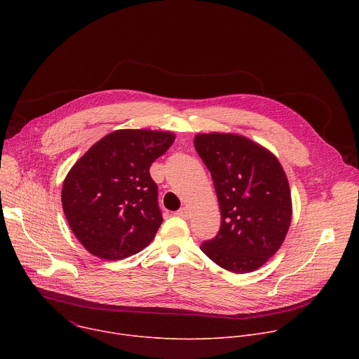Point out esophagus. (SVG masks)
<instances>
[{
	"instance_id": "obj_1",
	"label": "esophagus",
	"mask_w": 359,
	"mask_h": 359,
	"mask_svg": "<svg viewBox=\"0 0 359 359\" xmlns=\"http://www.w3.org/2000/svg\"><path fill=\"white\" fill-rule=\"evenodd\" d=\"M176 216H179V217H182V219H189L190 212H189L187 208H182V209H179V210L176 212Z\"/></svg>"
}]
</instances>
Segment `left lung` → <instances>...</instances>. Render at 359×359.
<instances>
[{
  "label": "left lung",
  "instance_id": "obj_1",
  "mask_svg": "<svg viewBox=\"0 0 359 359\" xmlns=\"http://www.w3.org/2000/svg\"><path fill=\"white\" fill-rule=\"evenodd\" d=\"M194 147L210 170L222 215L219 233L201 243V251L231 273L260 269L291 223V193L280 162L238 135H197Z\"/></svg>",
  "mask_w": 359,
  "mask_h": 359
}]
</instances>
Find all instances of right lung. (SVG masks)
Segmentation results:
<instances>
[{"label":"right lung","mask_w":359,"mask_h":359,"mask_svg":"<svg viewBox=\"0 0 359 359\" xmlns=\"http://www.w3.org/2000/svg\"><path fill=\"white\" fill-rule=\"evenodd\" d=\"M173 140L169 132L115 130L69 170L62 186V209L90 254L122 260L155 237L163 217L149 169Z\"/></svg>","instance_id":"add662e5"}]
</instances>
